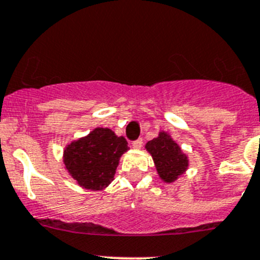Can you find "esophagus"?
Segmentation results:
<instances>
[{
	"label": "esophagus",
	"mask_w": 260,
	"mask_h": 260,
	"mask_svg": "<svg viewBox=\"0 0 260 260\" xmlns=\"http://www.w3.org/2000/svg\"><path fill=\"white\" fill-rule=\"evenodd\" d=\"M142 145H144V140L142 138H137V140H135L132 142V147H135V149H141Z\"/></svg>",
	"instance_id": "obj_1"
}]
</instances>
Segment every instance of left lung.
<instances>
[{
	"label": "left lung",
	"mask_w": 260,
	"mask_h": 260,
	"mask_svg": "<svg viewBox=\"0 0 260 260\" xmlns=\"http://www.w3.org/2000/svg\"><path fill=\"white\" fill-rule=\"evenodd\" d=\"M146 149L151 154L157 173L163 181L173 182L187 169V157L166 132H160L159 137L147 142Z\"/></svg>",
	"instance_id": "1"
}]
</instances>
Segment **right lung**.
<instances>
[{"label": "right lung", "mask_w": 260, "mask_h": 260, "mask_svg": "<svg viewBox=\"0 0 260 260\" xmlns=\"http://www.w3.org/2000/svg\"><path fill=\"white\" fill-rule=\"evenodd\" d=\"M127 150L124 137H118L108 128H96L67 147L64 163L82 187L103 190L113 181L119 157Z\"/></svg>", "instance_id": "add662e5"}]
</instances>
